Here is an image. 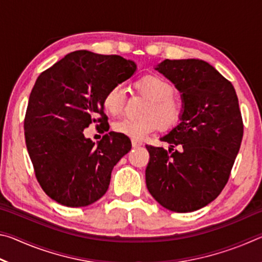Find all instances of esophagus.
I'll return each mask as SVG.
<instances>
[{
	"instance_id": "34e87169",
	"label": "esophagus",
	"mask_w": 262,
	"mask_h": 262,
	"mask_svg": "<svg viewBox=\"0 0 262 262\" xmlns=\"http://www.w3.org/2000/svg\"><path fill=\"white\" fill-rule=\"evenodd\" d=\"M132 145H133V147H134V148H137V147H141L142 143H141V142H139V141L132 140Z\"/></svg>"
}]
</instances>
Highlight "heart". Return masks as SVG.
<instances>
[{
  "label": "heart",
  "instance_id": "1",
  "mask_svg": "<svg viewBox=\"0 0 262 262\" xmlns=\"http://www.w3.org/2000/svg\"><path fill=\"white\" fill-rule=\"evenodd\" d=\"M137 94L145 97V104L142 119H125L114 125V130L119 134L141 141L156 132L158 127L163 130L173 128L179 122L183 114V103L179 97L173 95L174 89L171 83L158 75H147L134 83ZM126 95L121 85L111 86L103 98V106L106 112L119 117L125 108Z\"/></svg>",
  "mask_w": 262,
  "mask_h": 262
}]
</instances>
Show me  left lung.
Here are the masks:
<instances>
[{"label":"left lung","instance_id":"obj_1","mask_svg":"<svg viewBox=\"0 0 262 262\" xmlns=\"http://www.w3.org/2000/svg\"><path fill=\"white\" fill-rule=\"evenodd\" d=\"M155 69L181 94L183 114L161 137L168 151L145 145V183L166 209L195 211L214 201L229 180L243 139L238 98L231 82L206 61L166 59Z\"/></svg>","mask_w":262,"mask_h":262}]
</instances>
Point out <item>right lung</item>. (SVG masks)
<instances>
[{
	"label": "right lung",
	"instance_id": "right-lung-1",
	"mask_svg": "<svg viewBox=\"0 0 262 262\" xmlns=\"http://www.w3.org/2000/svg\"><path fill=\"white\" fill-rule=\"evenodd\" d=\"M135 72V62L119 55L76 51L35 81L24 120L26 148L38 183L60 205L85 207L99 200L114 165L132 149L119 133L110 132L96 144L83 132L91 123L108 125L104 95Z\"/></svg>",
	"mask_w": 262,
	"mask_h": 262
}]
</instances>
